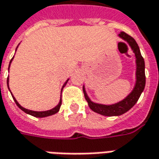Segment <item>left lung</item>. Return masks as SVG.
I'll return each instance as SVG.
<instances>
[{
	"label": "left lung",
	"instance_id": "1",
	"mask_svg": "<svg viewBox=\"0 0 159 159\" xmlns=\"http://www.w3.org/2000/svg\"><path fill=\"white\" fill-rule=\"evenodd\" d=\"M119 36L126 40L130 46L132 47L134 52L135 53L136 57V64H137V71H136V84L134 90L131 92L127 97L124 99L120 102L114 104V105H102V104H97V103L92 102L89 98L88 97L85 89L83 87V94L85 99L88 102L89 107L92 110L97 113V114H102L105 116H116V115H121L125 114L126 112L131 109L137 102L141 93L144 90L145 85V61L142 57L139 47L136 43L134 38L131 37L125 32H121L119 34Z\"/></svg>",
	"mask_w": 159,
	"mask_h": 159
}]
</instances>
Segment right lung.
<instances>
[{
	"label": "right lung",
	"instance_id": "add662e5",
	"mask_svg": "<svg viewBox=\"0 0 159 159\" xmlns=\"http://www.w3.org/2000/svg\"><path fill=\"white\" fill-rule=\"evenodd\" d=\"M12 59H13V58H12ZM11 61H10V63H11ZM9 66H10V64H9ZM67 82H68V80H67V81L64 83V85H63V88H62V89H61V92H62V90H63V89H64V86L66 85ZM7 87H8V77H7ZM8 89H9V88H8ZM13 98H14V102H15V103H16V105H17V106L19 107L22 111H24V112L26 113V114L33 115V116H34V117H38V118H43V117H46V116H50V115L55 114L56 113H57V112L59 111L61 104H62V99H60V102H59V103H58V105H57V107H55L52 108V109H51V110H48V111H43V112H36V111H32V110H28V109H25V108H24L23 107H21L20 104H19V103H18V102L15 100V98H14V96H13Z\"/></svg>",
	"mask_w": 159,
	"mask_h": 159
}]
</instances>
